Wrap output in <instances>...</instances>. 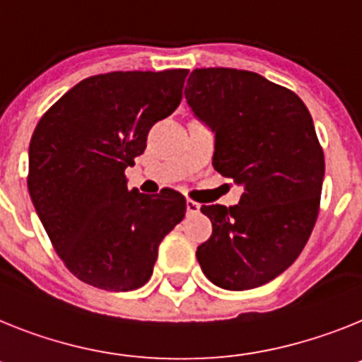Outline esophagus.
Listing matches in <instances>:
<instances>
[{"label":"esophagus","mask_w":362,"mask_h":362,"mask_svg":"<svg viewBox=\"0 0 362 362\" xmlns=\"http://www.w3.org/2000/svg\"><path fill=\"white\" fill-rule=\"evenodd\" d=\"M185 207H187V215H197V213H200V204L194 202V200H187Z\"/></svg>","instance_id":"34e87169"}]
</instances>
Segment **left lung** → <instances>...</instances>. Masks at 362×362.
<instances>
[{"label": "left lung", "instance_id": "left-lung-1", "mask_svg": "<svg viewBox=\"0 0 362 362\" xmlns=\"http://www.w3.org/2000/svg\"><path fill=\"white\" fill-rule=\"evenodd\" d=\"M185 98L215 133L213 168L244 193L237 206H202L213 233L197 247L204 275L224 290H251L295 262L320 209L325 151L293 90L257 72L194 69Z\"/></svg>", "mask_w": 362, "mask_h": 362}]
</instances>
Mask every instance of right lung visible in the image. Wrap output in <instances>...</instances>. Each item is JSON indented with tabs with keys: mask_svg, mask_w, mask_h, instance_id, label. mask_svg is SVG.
<instances>
[{
	"mask_svg": "<svg viewBox=\"0 0 362 362\" xmlns=\"http://www.w3.org/2000/svg\"><path fill=\"white\" fill-rule=\"evenodd\" d=\"M185 69L115 71L81 80L42 116L29 146L36 213L65 268L105 291L153 275L158 246L185 215V197L127 189L125 168L149 129L182 102Z\"/></svg>",
	"mask_w": 362,
	"mask_h": 362,
	"instance_id": "add662e5",
	"label": "right lung"
}]
</instances>
